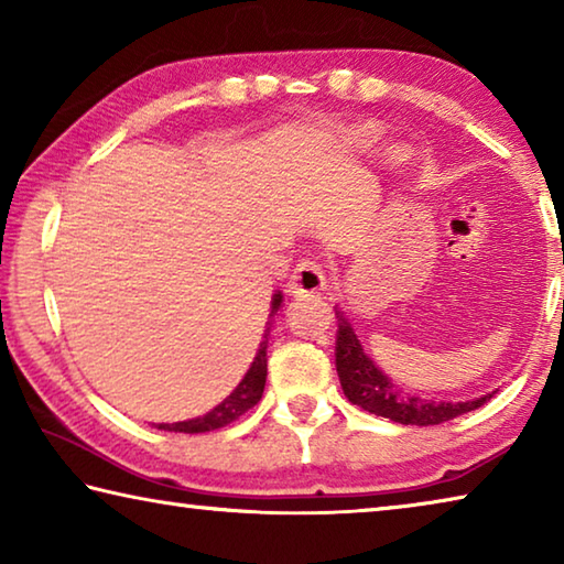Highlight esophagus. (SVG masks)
I'll return each instance as SVG.
<instances>
[{
	"label": "esophagus",
	"mask_w": 564,
	"mask_h": 564,
	"mask_svg": "<svg viewBox=\"0 0 564 564\" xmlns=\"http://www.w3.org/2000/svg\"><path fill=\"white\" fill-rule=\"evenodd\" d=\"M326 289V275H323V269L318 261L303 259L289 281V291L299 299H305V295H316Z\"/></svg>",
	"instance_id": "1"
}]
</instances>
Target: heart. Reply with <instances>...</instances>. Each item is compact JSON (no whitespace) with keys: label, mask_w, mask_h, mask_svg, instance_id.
<instances>
[{"label":"heart","mask_w":564,"mask_h":564,"mask_svg":"<svg viewBox=\"0 0 564 564\" xmlns=\"http://www.w3.org/2000/svg\"><path fill=\"white\" fill-rule=\"evenodd\" d=\"M376 133H378L376 127H360V129H356V133H352L350 141H352V144H368V141L373 139Z\"/></svg>","instance_id":"obj_1"}]
</instances>
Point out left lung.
<instances>
[{"label": "left lung", "instance_id": "8db88e82", "mask_svg": "<svg viewBox=\"0 0 564 564\" xmlns=\"http://www.w3.org/2000/svg\"><path fill=\"white\" fill-rule=\"evenodd\" d=\"M338 333H336V370L340 378V388L352 405H358L368 413L390 417L403 425H441L457 415L470 413V410L488 403L492 393L467 403H435V400H423L400 390L380 373L376 362L370 360L350 323L336 311Z\"/></svg>", "mask_w": 564, "mask_h": 564}]
</instances>
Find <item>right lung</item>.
Here are the masks:
<instances>
[{
  "instance_id": "add662e5",
  "label": "right lung",
  "mask_w": 564,
  "mask_h": 564,
  "mask_svg": "<svg viewBox=\"0 0 564 564\" xmlns=\"http://www.w3.org/2000/svg\"><path fill=\"white\" fill-rule=\"evenodd\" d=\"M281 308V293L273 295V303H271V321L275 313ZM271 321L265 323V333H263V340H261V348L256 352V358L251 362V368H248V373L243 376L241 383L236 386V390L231 395H228L224 403H218L214 410H208L206 415L202 417H194V420H184V423H161L159 427L161 431H169V433H208V431H218V427H224L228 423H234V420L241 417L246 410H251L256 403H259L261 395H263V386H265V348H269V333H271Z\"/></svg>"
}]
</instances>
